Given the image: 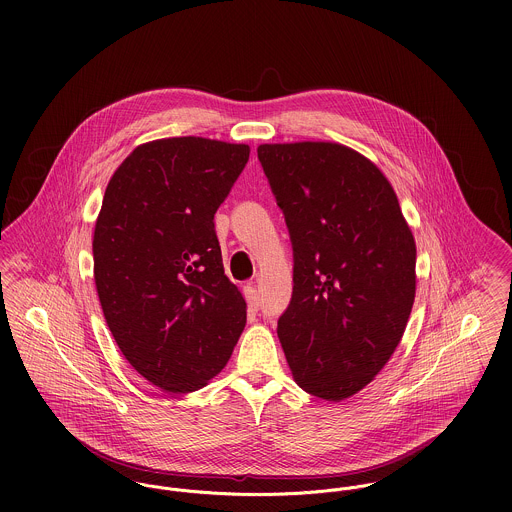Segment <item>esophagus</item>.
<instances>
[{
  "instance_id": "1",
  "label": "esophagus",
  "mask_w": 512,
  "mask_h": 512,
  "mask_svg": "<svg viewBox=\"0 0 512 512\" xmlns=\"http://www.w3.org/2000/svg\"><path fill=\"white\" fill-rule=\"evenodd\" d=\"M244 297H246V303L250 307V311H258V305H260V297L254 286H246L244 288Z\"/></svg>"
}]
</instances>
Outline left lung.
Masks as SVG:
<instances>
[{
  "label": "left lung",
  "mask_w": 512,
  "mask_h": 512,
  "mask_svg": "<svg viewBox=\"0 0 512 512\" xmlns=\"http://www.w3.org/2000/svg\"><path fill=\"white\" fill-rule=\"evenodd\" d=\"M258 159L293 246L278 321L293 380L341 402L396 351L416 297V242L384 173L335 142L262 144Z\"/></svg>",
  "instance_id": "8db88e82"
}]
</instances>
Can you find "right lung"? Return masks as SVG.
<instances>
[{
    "instance_id": "right-lung-1",
    "label": "right lung",
    "mask_w": 512,
    "mask_h": 512,
    "mask_svg": "<svg viewBox=\"0 0 512 512\" xmlns=\"http://www.w3.org/2000/svg\"><path fill=\"white\" fill-rule=\"evenodd\" d=\"M248 155L209 138L153 140L120 163L102 199L92 254L104 319L126 361L169 394L217 376L246 325L213 219Z\"/></svg>"
}]
</instances>
